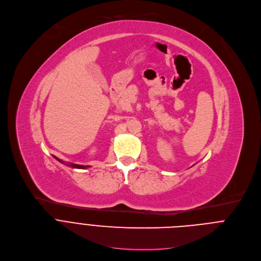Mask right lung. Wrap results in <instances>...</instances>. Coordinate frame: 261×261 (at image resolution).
Segmentation results:
<instances>
[{
    "instance_id": "right-lung-1",
    "label": "right lung",
    "mask_w": 261,
    "mask_h": 261,
    "mask_svg": "<svg viewBox=\"0 0 261 261\" xmlns=\"http://www.w3.org/2000/svg\"><path fill=\"white\" fill-rule=\"evenodd\" d=\"M57 161H59L60 163H62L63 164V162L61 161V160H59L58 158H56V156H54ZM64 165H66V164H64ZM69 166L70 167H72V168H74V169H87V168H89V166H82V165H76V164H69Z\"/></svg>"
}]
</instances>
